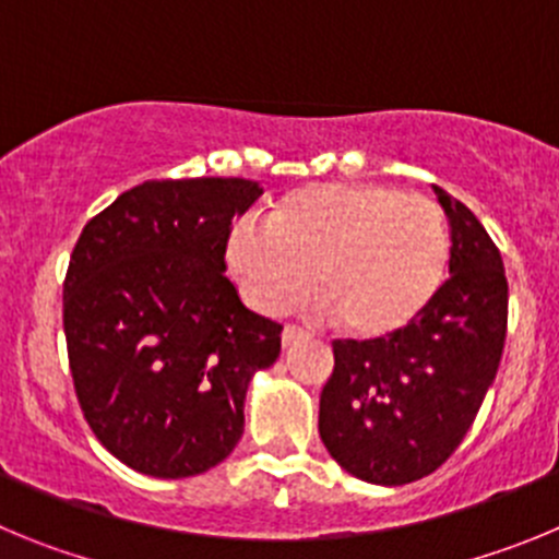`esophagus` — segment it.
Here are the masks:
<instances>
[{
  "label": "esophagus",
  "instance_id": "esophagus-1",
  "mask_svg": "<svg viewBox=\"0 0 559 559\" xmlns=\"http://www.w3.org/2000/svg\"><path fill=\"white\" fill-rule=\"evenodd\" d=\"M304 331L295 329V325H286L284 331H281V342H284V348H289V345H295L298 340H304Z\"/></svg>",
  "mask_w": 559,
  "mask_h": 559
}]
</instances>
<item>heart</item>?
<instances>
[{
	"label": "heart",
	"instance_id": "obj_1",
	"mask_svg": "<svg viewBox=\"0 0 559 559\" xmlns=\"http://www.w3.org/2000/svg\"><path fill=\"white\" fill-rule=\"evenodd\" d=\"M225 264L261 314L309 295L356 340H390L429 311L449 281L451 230L440 205L384 183L298 189L270 209L267 230L236 223Z\"/></svg>",
	"mask_w": 559,
	"mask_h": 559
}]
</instances>
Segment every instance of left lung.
I'll return each instance as SVG.
<instances>
[{
  "label": "left lung",
  "mask_w": 559,
  "mask_h": 559,
  "mask_svg": "<svg viewBox=\"0 0 559 559\" xmlns=\"http://www.w3.org/2000/svg\"><path fill=\"white\" fill-rule=\"evenodd\" d=\"M451 225V278L390 340H336L320 392V440L350 476L409 485L435 474L474 424L507 336L499 248L474 211L435 186Z\"/></svg>",
  "instance_id": "obj_1"
}]
</instances>
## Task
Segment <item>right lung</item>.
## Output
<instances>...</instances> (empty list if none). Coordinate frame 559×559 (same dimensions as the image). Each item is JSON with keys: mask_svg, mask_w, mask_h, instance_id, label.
<instances>
[{"mask_svg": "<svg viewBox=\"0 0 559 559\" xmlns=\"http://www.w3.org/2000/svg\"><path fill=\"white\" fill-rule=\"evenodd\" d=\"M255 180H147L80 234L63 281L74 392L110 454L155 479L219 465L245 431V395L284 325L225 278L234 219Z\"/></svg>", "mask_w": 559, "mask_h": 559, "instance_id": "right-lung-1", "label": "right lung"}]
</instances>
